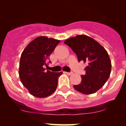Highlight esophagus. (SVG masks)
Masks as SVG:
<instances>
[{"mask_svg":"<svg viewBox=\"0 0 126 126\" xmlns=\"http://www.w3.org/2000/svg\"><path fill=\"white\" fill-rule=\"evenodd\" d=\"M64 73H65V74H66L67 75H69V76L72 75V74H73V73H72V72H71V73H68V72H64Z\"/></svg>","mask_w":126,"mask_h":126,"instance_id":"esophagus-1","label":"esophagus"}]
</instances>
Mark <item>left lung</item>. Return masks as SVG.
I'll return each mask as SVG.
<instances>
[{"mask_svg": "<svg viewBox=\"0 0 126 126\" xmlns=\"http://www.w3.org/2000/svg\"><path fill=\"white\" fill-rule=\"evenodd\" d=\"M76 54L78 61L87 64L81 82L74 88L84 94L94 93L103 87L111 73V61L107 50L94 39L85 34L69 38L64 41Z\"/></svg>", "mask_w": 126, "mask_h": 126, "instance_id": "8db88e82", "label": "left lung"}]
</instances>
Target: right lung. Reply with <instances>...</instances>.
<instances>
[{
  "label": "right lung",
  "mask_w": 126,
  "mask_h": 126,
  "mask_svg": "<svg viewBox=\"0 0 126 126\" xmlns=\"http://www.w3.org/2000/svg\"><path fill=\"white\" fill-rule=\"evenodd\" d=\"M61 42L47 36H38L26 46L22 52L19 74L22 84L29 93L37 98H45L54 93L58 79L62 72H45L50 55ZM50 62V61H49Z\"/></svg>",
  "instance_id": "1"
}]
</instances>
